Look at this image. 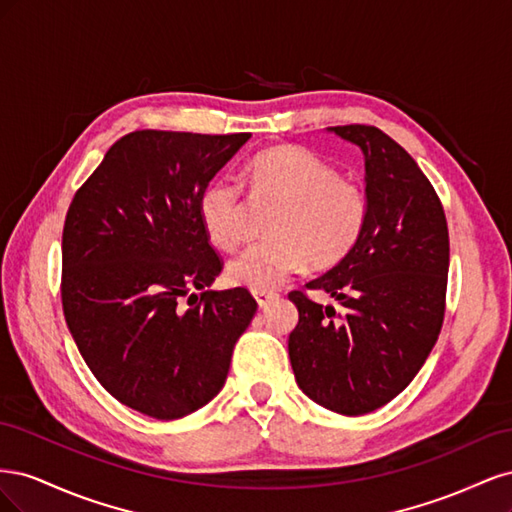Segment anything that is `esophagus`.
<instances>
[{
    "label": "esophagus",
    "instance_id": "obj_1",
    "mask_svg": "<svg viewBox=\"0 0 512 512\" xmlns=\"http://www.w3.org/2000/svg\"><path fill=\"white\" fill-rule=\"evenodd\" d=\"M252 294H254V299H256V303H258L260 309L267 307V305L277 297L275 292H269V290H254Z\"/></svg>",
    "mask_w": 512,
    "mask_h": 512
}]
</instances>
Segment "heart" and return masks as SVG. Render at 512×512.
I'll return each mask as SVG.
<instances>
[{
	"mask_svg": "<svg viewBox=\"0 0 512 512\" xmlns=\"http://www.w3.org/2000/svg\"><path fill=\"white\" fill-rule=\"evenodd\" d=\"M243 175L262 198L282 203L269 224L271 241L247 247L228 265V280L250 290H273L307 262L331 267L359 243L369 198L359 181L339 177L333 164L297 145L260 151ZM198 218L207 239L224 252L243 241L245 203L239 185L218 177L198 198Z\"/></svg>",
	"mask_w": 512,
	"mask_h": 512,
	"instance_id": "obj_1",
	"label": "heart"
}]
</instances>
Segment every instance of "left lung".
<instances>
[{
	"mask_svg": "<svg viewBox=\"0 0 512 512\" xmlns=\"http://www.w3.org/2000/svg\"><path fill=\"white\" fill-rule=\"evenodd\" d=\"M327 130L363 151L369 213L354 250L307 284L337 305L288 294L299 309L288 354L309 399L359 416L404 391L438 342L448 228L433 185L391 136L359 123Z\"/></svg>",
	"mask_w": 512,
	"mask_h": 512,
	"instance_id": "obj_1",
	"label": "left lung"
}]
</instances>
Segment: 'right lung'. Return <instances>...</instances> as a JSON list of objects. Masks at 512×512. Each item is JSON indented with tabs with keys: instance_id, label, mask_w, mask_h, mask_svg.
<instances>
[{
	"instance_id": "add662e5",
	"label": "right lung",
	"mask_w": 512,
	"mask_h": 512,
	"mask_svg": "<svg viewBox=\"0 0 512 512\" xmlns=\"http://www.w3.org/2000/svg\"><path fill=\"white\" fill-rule=\"evenodd\" d=\"M252 134L136 130L74 194L61 303L91 374L123 406L173 421L222 391L258 303L222 271L198 198Z\"/></svg>"
}]
</instances>
